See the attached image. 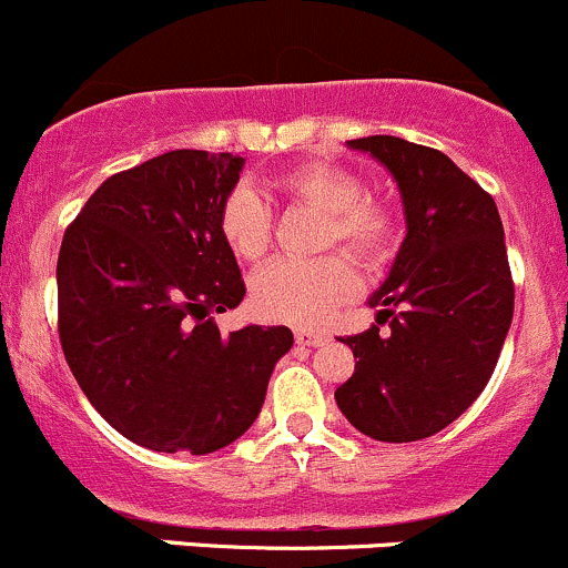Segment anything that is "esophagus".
<instances>
[{"label": "esophagus", "instance_id": "1", "mask_svg": "<svg viewBox=\"0 0 568 568\" xmlns=\"http://www.w3.org/2000/svg\"><path fill=\"white\" fill-rule=\"evenodd\" d=\"M295 342L301 344V347H320V344L327 342V333L314 331V327H297Z\"/></svg>", "mask_w": 568, "mask_h": 568}]
</instances>
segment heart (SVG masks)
<instances>
[{"instance_id": "heart-1", "label": "heart", "mask_w": 568, "mask_h": 568, "mask_svg": "<svg viewBox=\"0 0 568 568\" xmlns=\"http://www.w3.org/2000/svg\"><path fill=\"white\" fill-rule=\"evenodd\" d=\"M273 191L290 202L323 213L320 248L342 245L361 265H383L402 241L399 213L390 202L366 196L364 180L336 163H301L273 180ZM219 230L232 254L260 262L271 248V207L254 191L235 189L219 215ZM358 290V273L344 254L317 260H278L251 282V306L260 317L290 325H320L338 303Z\"/></svg>"}]
</instances>
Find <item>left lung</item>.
<instances>
[{
	"label": "left lung",
	"instance_id": "1",
	"mask_svg": "<svg viewBox=\"0 0 568 568\" xmlns=\"http://www.w3.org/2000/svg\"><path fill=\"white\" fill-rule=\"evenodd\" d=\"M390 169L407 237L369 331L344 336L355 372L338 410L364 435L413 443L437 435L478 399L514 317V278L495 199L440 150L399 136L353 139ZM389 325V333L382 325Z\"/></svg>",
	"mask_w": 568,
	"mask_h": 568
}]
</instances>
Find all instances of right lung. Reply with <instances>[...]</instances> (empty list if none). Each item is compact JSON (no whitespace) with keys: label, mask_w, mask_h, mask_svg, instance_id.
<instances>
[{"label":"right lung","mask_w":568,"mask_h":568,"mask_svg":"<svg viewBox=\"0 0 568 568\" xmlns=\"http://www.w3.org/2000/svg\"><path fill=\"white\" fill-rule=\"evenodd\" d=\"M243 158L172 150L111 174L68 224L57 331L98 413L153 452L210 454L243 435L292 347L284 325L230 336L213 314L245 284L219 215Z\"/></svg>","instance_id":"1"}]
</instances>
